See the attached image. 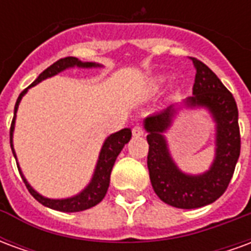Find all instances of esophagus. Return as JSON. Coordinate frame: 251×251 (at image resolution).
Here are the masks:
<instances>
[{"label":"esophagus","mask_w":251,"mask_h":251,"mask_svg":"<svg viewBox=\"0 0 251 251\" xmlns=\"http://www.w3.org/2000/svg\"><path fill=\"white\" fill-rule=\"evenodd\" d=\"M131 133H133V136H134V137H140V136H142V134H144V129H142L140 125H137V126H134V127H133Z\"/></svg>","instance_id":"esophagus-1"}]
</instances>
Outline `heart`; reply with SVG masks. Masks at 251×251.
<instances>
[{
  "mask_svg": "<svg viewBox=\"0 0 251 251\" xmlns=\"http://www.w3.org/2000/svg\"><path fill=\"white\" fill-rule=\"evenodd\" d=\"M164 83H165V77L164 76H158L154 77L151 84H149V87L152 91H158V90H161V87L164 86Z\"/></svg>",
  "mask_w": 251,
  "mask_h": 251,
  "instance_id": "heart-1",
  "label": "heart"
}]
</instances>
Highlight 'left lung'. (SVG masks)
I'll use <instances>...</instances> for the list:
<instances>
[{
  "label": "left lung",
  "mask_w": 251,
  "mask_h": 251,
  "mask_svg": "<svg viewBox=\"0 0 251 251\" xmlns=\"http://www.w3.org/2000/svg\"><path fill=\"white\" fill-rule=\"evenodd\" d=\"M196 75L194 95L181 104H172L157 114L147 117L148 169L154 192L164 203L176 208H199L219 199L228 187L241 153L238 107L232 94L204 63L192 57ZM204 107L216 122V157L210 169L203 174H185L170 156L163 134L173 123L181 106Z\"/></svg>",
  "instance_id": "left-lung-1"
}]
</instances>
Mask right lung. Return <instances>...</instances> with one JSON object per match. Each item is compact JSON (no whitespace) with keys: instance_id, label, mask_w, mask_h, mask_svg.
<instances>
[{"instance_id":"obj_1","label":"right lung","mask_w":251,"mask_h":251,"mask_svg":"<svg viewBox=\"0 0 251 251\" xmlns=\"http://www.w3.org/2000/svg\"><path fill=\"white\" fill-rule=\"evenodd\" d=\"M74 67H77V68H99L102 67L98 63L93 62H80L76 57H64V59H60L55 62L52 66H50L47 70L41 72L40 75L37 76L35 82L30 84L29 87H26L20 94L19 98H17V102H16V106H14V115L13 121H12V126H10V148H12V152H13V156L16 158V163H17V168H19V172L21 175V177L24 180L26 188L30 192V195L35 198L39 203H41L43 205H46L48 208H52V210L62 211V212H79V211H84L87 208H91L94 205H97L99 201H102V199L104 198V195L107 192V188H109L110 184V175H111V169L114 167V163L118 154L121 153V151L124 149L127 142L130 141L131 138V130L129 127H125L122 130L117 131V133H113L110 134L106 140H104L103 145H102V149L99 152L98 161H97V165H95V171H94V175L90 183L87 184V187L80 191L79 194H76L75 196H71V198H66V199H50V198H46L40 195L37 191L32 188V185L26 181L25 176L21 172L20 169L19 161H17V156H16V152H14L13 148V131H14V125H16V117H17V110H19V104L21 102V99L24 97L25 94L28 93V90L30 87L36 86L37 83H40L41 80L44 79H48V77H52L57 75L59 72L64 71V70H68V68H74Z\"/></svg>"}]
</instances>
